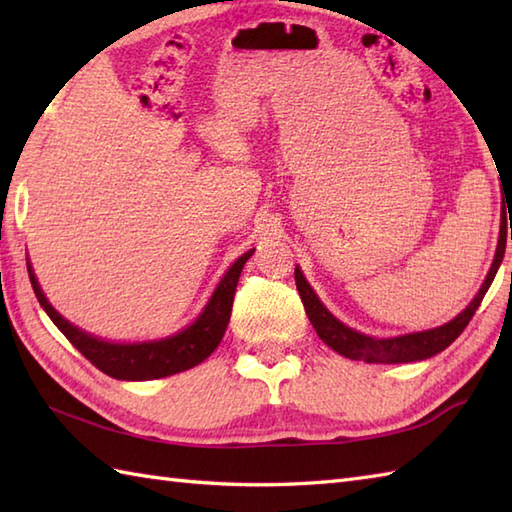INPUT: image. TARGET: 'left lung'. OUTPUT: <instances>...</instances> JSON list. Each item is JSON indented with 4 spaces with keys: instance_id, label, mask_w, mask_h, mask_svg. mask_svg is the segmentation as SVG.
I'll return each mask as SVG.
<instances>
[{
    "instance_id": "8db88e82",
    "label": "left lung",
    "mask_w": 512,
    "mask_h": 512,
    "mask_svg": "<svg viewBox=\"0 0 512 512\" xmlns=\"http://www.w3.org/2000/svg\"><path fill=\"white\" fill-rule=\"evenodd\" d=\"M506 235H508V226H506V222H502V228H499V242H497V250H495V259H493L491 270H488L484 284H482L480 292L475 295V299L453 321L444 323V325H440V328H433V330L394 336V339H374V336H367L363 332L347 328L345 323L336 319L334 314L323 306L321 299L314 295V290L310 288L306 277H303L299 266L295 268L297 290L301 295L303 308H306L312 328L319 334V339L328 347H332L334 352H339L341 356L352 358V361L385 363V365L424 361V358H431V356L440 354L442 350H447V347L455 339H458L466 325H469V321L473 319L475 310L480 308L486 290L491 288L493 279L497 275V268L504 259ZM510 237H512V231H510Z\"/></svg>"
}]
</instances>
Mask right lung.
Listing matches in <instances>:
<instances>
[{"label":"right lung","instance_id":"obj_1","mask_svg":"<svg viewBox=\"0 0 512 512\" xmlns=\"http://www.w3.org/2000/svg\"><path fill=\"white\" fill-rule=\"evenodd\" d=\"M253 253L255 248L246 250V253L226 270V275L222 277L220 284H217L213 297L206 303V308L189 328H184L182 332L173 336H167V339L145 343H110L79 330L50 306L46 295H43L39 288V281L35 273H32L30 264L28 275L41 308L46 310L52 323L65 334V339L88 358L94 367H99L103 374L118 380H151L184 372V369L200 365L213 354V350L220 345L226 332L228 319H231L239 275H242V268Z\"/></svg>","mask_w":512,"mask_h":512}]
</instances>
